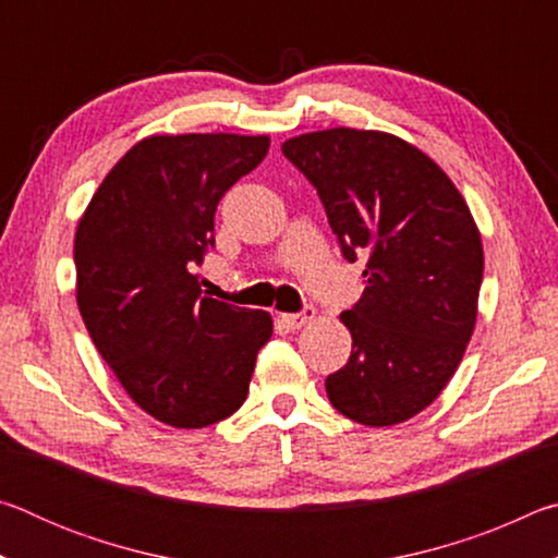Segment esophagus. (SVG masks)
<instances>
[{
  "instance_id": "obj_1",
  "label": "esophagus",
  "mask_w": 558,
  "mask_h": 558,
  "mask_svg": "<svg viewBox=\"0 0 558 558\" xmlns=\"http://www.w3.org/2000/svg\"><path fill=\"white\" fill-rule=\"evenodd\" d=\"M315 315H317V310L313 305H305L300 310V313H282L280 323L286 325L288 329H300V327H305L307 323H313Z\"/></svg>"
}]
</instances>
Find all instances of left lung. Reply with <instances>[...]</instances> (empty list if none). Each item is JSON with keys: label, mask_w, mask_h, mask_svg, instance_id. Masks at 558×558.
Instances as JSON below:
<instances>
[{"label": "left lung", "mask_w": 558, "mask_h": 558, "mask_svg": "<svg viewBox=\"0 0 558 558\" xmlns=\"http://www.w3.org/2000/svg\"><path fill=\"white\" fill-rule=\"evenodd\" d=\"M317 189L342 256L366 258L342 323L352 354L329 374L335 409L393 426L438 399L475 329L483 241L448 174L389 132L332 128L282 145Z\"/></svg>", "instance_id": "8db88e82"}]
</instances>
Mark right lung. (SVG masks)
<instances>
[{
    "label": "right lung",
    "instance_id": "right-lung-1",
    "mask_svg": "<svg viewBox=\"0 0 558 558\" xmlns=\"http://www.w3.org/2000/svg\"><path fill=\"white\" fill-rule=\"evenodd\" d=\"M266 135H155L102 179L75 231V300L93 344L145 413L174 428L229 418L272 335L263 310L202 295L221 196Z\"/></svg>",
    "mask_w": 558,
    "mask_h": 558
}]
</instances>
